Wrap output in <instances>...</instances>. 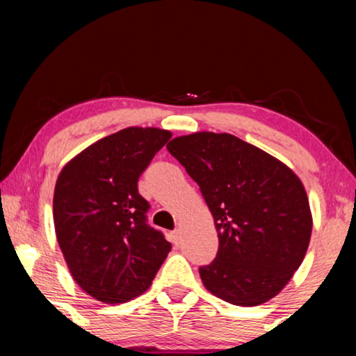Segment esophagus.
<instances>
[{
  "mask_svg": "<svg viewBox=\"0 0 356 356\" xmlns=\"http://www.w3.org/2000/svg\"><path fill=\"white\" fill-rule=\"evenodd\" d=\"M170 240H172L173 245H179V241H181V232L175 230L170 233Z\"/></svg>",
  "mask_w": 356,
  "mask_h": 356,
  "instance_id": "1",
  "label": "esophagus"
}]
</instances>
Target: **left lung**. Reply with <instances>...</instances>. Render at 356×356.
I'll return each mask as SVG.
<instances>
[{"mask_svg": "<svg viewBox=\"0 0 356 356\" xmlns=\"http://www.w3.org/2000/svg\"><path fill=\"white\" fill-rule=\"evenodd\" d=\"M211 209L218 251L199 267L227 303L257 306L289 284L308 250L313 217L300 178L256 145L227 133H194L167 144Z\"/></svg>", "mask_w": 356, "mask_h": 356, "instance_id": "left-lung-1", "label": "left lung"}]
</instances>
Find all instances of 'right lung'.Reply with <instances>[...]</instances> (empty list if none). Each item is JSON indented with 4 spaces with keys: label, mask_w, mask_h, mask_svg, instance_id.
I'll list each match as a JSON object with an SVG mask.
<instances>
[{
    "label": "right lung",
    "mask_w": 356,
    "mask_h": 356,
    "mask_svg": "<svg viewBox=\"0 0 356 356\" xmlns=\"http://www.w3.org/2000/svg\"><path fill=\"white\" fill-rule=\"evenodd\" d=\"M172 138L159 128H126L63 167L53 196L58 245L72 279L104 303L144 293L172 245L147 225L139 177Z\"/></svg>",
    "instance_id": "obj_1"
}]
</instances>
